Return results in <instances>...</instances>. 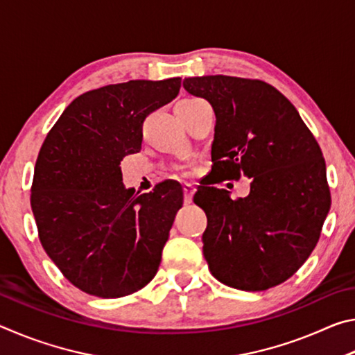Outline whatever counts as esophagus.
<instances>
[{
    "instance_id": "34e87169",
    "label": "esophagus",
    "mask_w": 355,
    "mask_h": 355,
    "mask_svg": "<svg viewBox=\"0 0 355 355\" xmlns=\"http://www.w3.org/2000/svg\"><path fill=\"white\" fill-rule=\"evenodd\" d=\"M183 191H184V203H191L192 196H194V192H196V188L191 183H184Z\"/></svg>"
}]
</instances>
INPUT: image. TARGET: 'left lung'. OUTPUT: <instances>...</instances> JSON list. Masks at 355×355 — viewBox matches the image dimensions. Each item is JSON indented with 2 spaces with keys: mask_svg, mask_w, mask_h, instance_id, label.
<instances>
[{
  "mask_svg": "<svg viewBox=\"0 0 355 355\" xmlns=\"http://www.w3.org/2000/svg\"><path fill=\"white\" fill-rule=\"evenodd\" d=\"M183 87L216 114L213 183L250 178L244 199L213 186L196 192L208 219L202 241L209 272L244 291L284 284L313 252L330 209L320 144L291 101L261 80L196 76Z\"/></svg>",
  "mask_w": 355,
  "mask_h": 355,
  "instance_id": "obj_1",
  "label": "left lung"
}]
</instances>
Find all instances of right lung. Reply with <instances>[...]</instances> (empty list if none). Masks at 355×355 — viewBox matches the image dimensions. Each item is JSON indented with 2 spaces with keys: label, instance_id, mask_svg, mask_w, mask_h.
Wrapping results in <instances>:
<instances>
[{
  "label": "right lung",
  "instance_id": "obj_1",
  "mask_svg": "<svg viewBox=\"0 0 355 355\" xmlns=\"http://www.w3.org/2000/svg\"><path fill=\"white\" fill-rule=\"evenodd\" d=\"M182 78L135 80L76 97L35 161L31 208L42 248L71 285L112 299L155 277L183 189L173 180L137 196L120 161L141 150L142 122L178 95Z\"/></svg>",
  "mask_w": 355,
  "mask_h": 355
}]
</instances>
